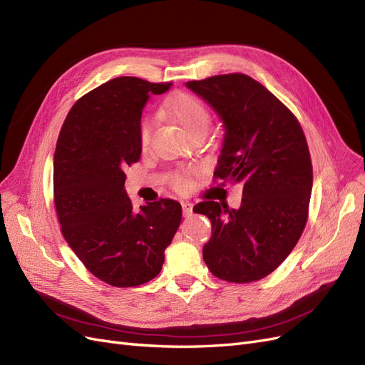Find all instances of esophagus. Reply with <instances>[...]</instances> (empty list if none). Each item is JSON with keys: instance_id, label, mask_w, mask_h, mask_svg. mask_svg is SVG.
I'll return each instance as SVG.
<instances>
[{"instance_id": "34e87169", "label": "esophagus", "mask_w": 365, "mask_h": 365, "mask_svg": "<svg viewBox=\"0 0 365 365\" xmlns=\"http://www.w3.org/2000/svg\"><path fill=\"white\" fill-rule=\"evenodd\" d=\"M181 205H182V215H184L185 217L192 216V213H193V204L189 202V201H184Z\"/></svg>"}]
</instances>
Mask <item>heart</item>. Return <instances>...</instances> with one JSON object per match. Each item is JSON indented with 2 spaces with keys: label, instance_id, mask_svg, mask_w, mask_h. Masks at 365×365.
<instances>
[{
  "label": "heart",
  "instance_id": "obj_1",
  "mask_svg": "<svg viewBox=\"0 0 365 365\" xmlns=\"http://www.w3.org/2000/svg\"><path fill=\"white\" fill-rule=\"evenodd\" d=\"M170 111L173 117L178 120V123L187 130V134H190L193 130L207 129L210 125V114L207 108L202 105L200 98L190 94H181L176 96L170 103ZM152 130V121L149 118L143 120L140 126V141L141 145H148L149 137ZM175 185L178 189H185L189 180L184 175H178L175 178Z\"/></svg>",
  "mask_w": 365,
  "mask_h": 365
}]
</instances>
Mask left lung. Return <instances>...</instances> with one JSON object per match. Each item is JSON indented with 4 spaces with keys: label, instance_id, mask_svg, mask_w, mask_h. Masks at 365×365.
I'll list each match as a JSON object with an SVG mask.
<instances>
[{
    "label": "left lung",
    "instance_id": "8db88e82",
    "mask_svg": "<svg viewBox=\"0 0 365 365\" xmlns=\"http://www.w3.org/2000/svg\"><path fill=\"white\" fill-rule=\"evenodd\" d=\"M185 86L224 125L215 176L244 187L239 208L216 201L195 207L213 228L204 262L220 280H260L289 256L307 220L312 163L303 129L277 97L247 74L213 76Z\"/></svg>",
    "mask_w": 365,
    "mask_h": 365
}]
</instances>
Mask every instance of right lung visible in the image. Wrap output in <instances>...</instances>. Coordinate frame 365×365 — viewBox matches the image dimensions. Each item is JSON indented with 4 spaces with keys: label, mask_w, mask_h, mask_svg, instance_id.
<instances>
[{
    "label": "right lung",
    "mask_w": 365,
    "mask_h": 365,
    "mask_svg": "<svg viewBox=\"0 0 365 365\" xmlns=\"http://www.w3.org/2000/svg\"><path fill=\"white\" fill-rule=\"evenodd\" d=\"M172 83L115 77L71 108L53 163L62 235L97 279L132 288L157 277L181 224V204L161 200L132 208L125 169L141 155V113Z\"/></svg>",
    "instance_id": "right-lung-1"
}]
</instances>
